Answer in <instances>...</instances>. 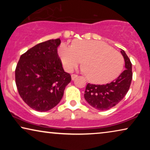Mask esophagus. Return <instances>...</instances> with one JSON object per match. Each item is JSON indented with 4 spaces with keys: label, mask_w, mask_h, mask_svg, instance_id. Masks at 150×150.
<instances>
[{
    "label": "esophagus",
    "mask_w": 150,
    "mask_h": 150,
    "mask_svg": "<svg viewBox=\"0 0 150 150\" xmlns=\"http://www.w3.org/2000/svg\"><path fill=\"white\" fill-rule=\"evenodd\" d=\"M71 79L72 80H74L76 78L77 76H78V75H76V74H71Z\"/></svg>",
    "instance_id": "1"
}]
</instances>
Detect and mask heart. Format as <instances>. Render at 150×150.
<instances>
[{
  "label": "heart",
  "instance_id": "b5f03b06",
  "mask_svg": "<svg viewBox=\"0 0 150 150\" xmlns=\"http://www.w3.org/2000/svg\"><path fill=\"white\" fill-rule=\"evenodd\" d=\"M63 66L71 71L83 62V70L89 81L104 84L116 79L122 70L124 59L106 43L96 40H79L72 46L61 44L58 50Z\"/></svg>",
  "mask_w": 150,
  "mask_h": 150
}]
</instances>
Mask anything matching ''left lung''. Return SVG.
<instances>
[{
  "label": "left lung",
  "instance_id": "8db88e82",
  "mask_svg": "<svg viewBox=\"0 0 150 150\" xmlns=\"http://www.w3.org/2000/svg\"><path fill=\"white\" fill-rule=\"evenodd\" d=\"M125 61V70L111 83L106 85L88 83L84 97L96 109L108 110L117 105L128 93L132 79V63L124 50H121Z\"/></svg>",
  "mask_w": 150,
  "mask_h": 150
}]
</instances>
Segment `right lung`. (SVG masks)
Returning <instances> with one entry per match:
<instances>
[{
	"label": "right lung",
	"mask_w": 150,
	"mask_h": 150,
	"mask_svg": "<svg viewBox=\"0 0 150 150\" xmlns=\"http://www.w3.org/2000/svg\"><path fill=\"white\" fill-rule=\"evenodd\" d=\"M60 44V39H56L37 44L21 55L16 66L18 93L37 111H47L56 106L71 80L57 53Z\"/></svg>",
	"instance_id": "obj_1"
}]
</instances>
